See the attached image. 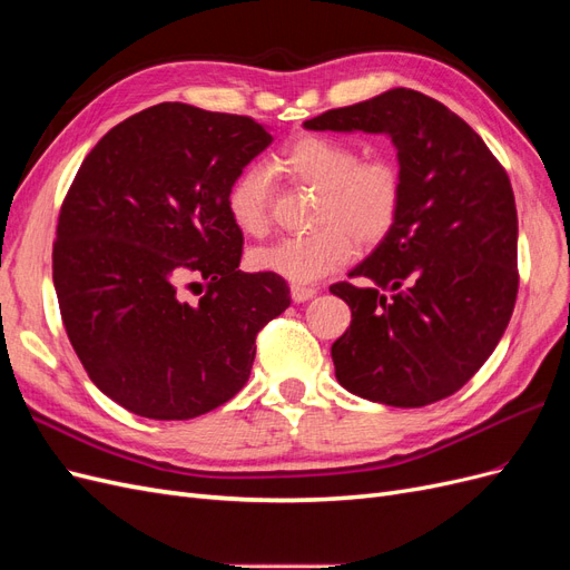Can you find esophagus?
<instances>
[{
	"label": "esophagus",
	"mask_w": 570,
	"mask_h": 570,
	"mask_svg": "<svg viewBox=\"0 0 570 570\" xmlns=\"http://www.w3.org/2000/svg\"><path fill=\"white\" fill-rule=\"evenodd\" d=\"M289 292H292V299H295L297 304H299V302H308L312 297H316V287H308V285L292 283V285H289Z\"/></svg>",
	"instance_id": "esophagus-1"
}]
</instances>
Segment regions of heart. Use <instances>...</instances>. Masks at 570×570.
<instances>
[{"label":"heart","mask_w":570,"mask_h":570,"mask_svg":"<svg viewBox=\"0 0 570 570\" xmlns=\"http://www.w3.org/2000/svg\"><path fill=\"white\" fill-rule=\"evenodd\" d=\"M273 168L285 178L316 187L314 223L318 230L252 252L258 271L308 285L335 273L354 256L356 239L375 245L392 230L404 202L402 168L390 157L361 159L358 149L340 137L302 135L281 149ZM273 178L262 164L239 170L228 187L226 206L235 226L264 235L271 220Z\"/></svg>","instance_id":"b5f03b06"}]
</instances>
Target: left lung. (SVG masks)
Returning <instances> with one entry per match:
<instances>
[{
    "label": "left lung",
    "mask_w": 570,
    "mask_h": 570,
    "mask_svg": "<svg viewBox=\"0 0 570 570\" xmlns=\"http://www.w3.org/2000/svg\"><path fill=\"white\" fill-rule=\"evenodd\" d=\"M308 130L387 132L404 178L400 218L352 281L333 344L342 387L387 406L461 390L502 340L519 295V216L504 166L442 101L394 88L331 109Z\"/></svg>",
    "instance_id": "left-lung-1"
}]
</instances>
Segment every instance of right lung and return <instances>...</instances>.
<instances>
[{"instance_id":"right-lung-1","label":"right lung","mask_w":570,"mask_h":570,"mask_svg":"<svg viewBox=\"0 0 570 570\" xmlns=\"http://www.w3.org/2000/svg\"><path fill=\"white\" fill-rule=\"evenodd\" d=\"M271 142L249 116L164 101L114 126L68 187L51 249L61 321L90 381L137 416L187 421L233 400L258 331L289 306L281 275L239 271L226 206Z\"/></svg>"}]
</instances>
